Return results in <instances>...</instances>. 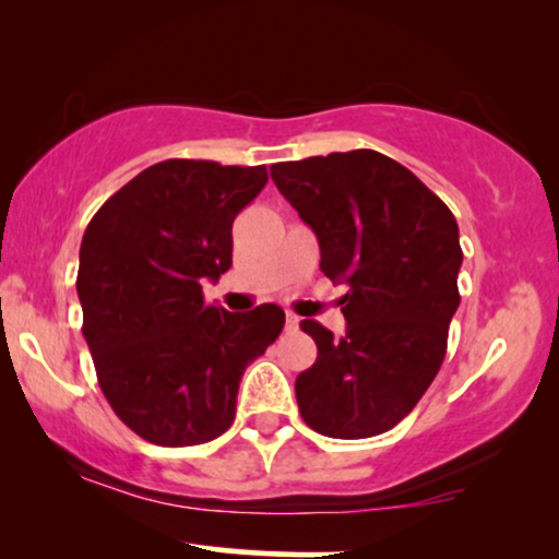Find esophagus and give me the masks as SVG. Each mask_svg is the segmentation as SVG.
Masks as SVG:
<instances>
[{"label":"esophagus","instance_id":"1","mask_svg":"<svg viewBox=\"0 0 559 559\" xmlns=\"http://www.w3.org/2000/svg\"><path fill=\"white\" fill-rule=\"evenodd\" d=\"M297 325H300V318H297L295 312H287V316H285V328H287V331H297Z\"/></svg>","mask_w":559,"mask_h":559}]
</instances>
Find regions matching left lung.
Wrapping results in <instances>:
<instances>
[{
    "label": "left lung",
    "mask_w": 559,
    "mask_h": 559,
    "mask_svg": "<svg viewBox=\"0 0 559 559\" xmlns=\"http://www.w3.org/2000/svg\"><path fill=\"white\" fill-rule=\"evenodd\" d=\"M274 186L318 236L320 272L346 285L341 338L302 320L318 358L295 381L305 423L325 438L392 430L438 377L461 295L455 216L396 159L331 152L270 167Z\"/></svg>",
    "instance_id": "8db88e82"
}]
</instances>
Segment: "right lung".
Returning <instances> with one entry per match:
<instances>
[{"mask_svg":"<svg viewBox=\"0 0 559 559\" xmlns=\"http://www.w3.org/2000/svg\"><path fill=\"white\" fill-rule=\"evenodd\" d=\"M266 167L165 159L117 190L83 234V338L111 409L155 445H201L234 423L247 366L285 312L205 305L203 280L231 266V226Z\"/></svg>","mask_w":559,"mask_h":559,"instance_id":"obj_1","label":"right lung"}]
</instances>
